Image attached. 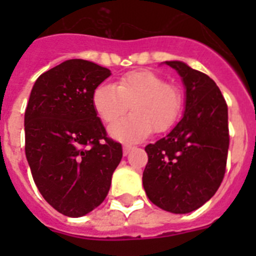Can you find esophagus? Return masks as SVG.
<instances>
[{
    "label": "esophagus",
    "mask_w": 256,
    "mask_h": 256,
    "mask_svg": "<svg viewBox=\"0 0 256 256\" xmlns=\"http://www.w3.org/2000/svg\"><path fill=\"white\" fill-rule=\"evenodd\" d=\"M132 146H128V144H124L123 146V155L124 156H126L128 155V154L130 152V151H132Z\"/></svg>",
    "instance_id": "34e87169"
}]
</instances>
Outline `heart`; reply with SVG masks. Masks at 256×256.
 I'll return each mask as SVG.
<instances>
[{"label":"heart","mask_w":256,"mask_h":256,"mask_svg":"<svg viewBox=\"0 0 256 256\" xmlns=\"http://www.w3.org/2000/svg\"><path fill=\"white\" fill-rule=\"evenodd\" d=\"M94 112L105 123H112L131 105L134 114L108 128L112 138L138 142L154 132L170 130L180 116L182 96L174 86L150 70H134L119 79L118 84L105 82L92 94Z\"/></svg>","instance_id":"1"}]
</instances>
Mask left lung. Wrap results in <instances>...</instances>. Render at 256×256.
<instances>
[{
  "mask_svg": "<svg viewBox=\"0 0 256 256\" xmlns=\"http://www.w3.org/2000/svg\"><path fill=\"white\" fill-rule=\"evenodd\" d=\"M184 86L180 123L144 150L148 162L142 183L152 204L187 214L209 201L220 186L227 164L228 108L216 82L183 61H165Z\"/></svg>",
  "mask_w": 256,
  "mask_h": 256,
  "instance_id": "obj_1",
  "label": "left lung"
}]
</instances>
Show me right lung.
Here are the masks:
<instances>
[{
  "label": "right lung",
  "mask_w": 256,
  "mask_h": 256,
  "mask_svg": "<svg viewBox=\"0 0 256 256\" xmlns=\"http://www.w3.org/2000/svg\"><path fill=\"white\" fill-rule=\"evenodd\" d=\"M112 72L72 58L38 76L24 115L26 156L36 186L58 212L79 218L108 195L123 156L106 137L92 94Z\"/></svg>",
  "instance_id": "right-lung-1"
}]
</instances>
